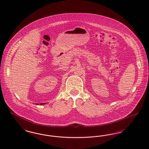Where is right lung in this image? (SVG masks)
Returning a JSON list of instances; mask_svg holds the SVG:
<instances>
[{"instance_id": "right-lung-1", "label": "right lung", "mask_w": 149, "mask_h": 149, "mask_svg": "<svg viewBox=\"0 0 149 149\" xmlns=\"http://www.w3.org/2000/svg\"><path fill=\"white\" fill-rule=\"evenodd\" d=\"M36 104V105H39V104ZM44 104H44V103H42H42H40L39 105H44Z\"/></svg>"}]
</instances>
